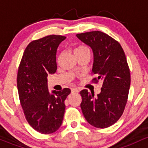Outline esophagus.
<instances>
[{
    "instance_id": "esophagus-1",
    "label": "esophagus",
    "mask_w": 148,
    "mask_h": 148,
    "mask_svg": "<svg viewBox=\"0 0 148 148\" xmlns=\"http://www.w3.org/2000/svg\"><path fill=\"white\" fill-rule=\"evenodd\" d=\"M71 92L72 93H78L79 90L77 88H71Z\"/></svg>"
}]
</instances>
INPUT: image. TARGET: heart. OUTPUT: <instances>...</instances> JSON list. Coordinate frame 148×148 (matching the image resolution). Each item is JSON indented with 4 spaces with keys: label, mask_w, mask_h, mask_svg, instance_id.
Instances as JSON below:
<instances>
[{
    "label": "heart",
    "mask_w": 148,
    "mask_h": 148,
    "mask_svg": "<svg viewBox=\"0 0 148 148\" xmlns=\"http://www.w3.org/2000/svg\"><path fill=\"white\" fill-rule=\"evenodd\" d=\"M88 50H89V49H88L87 47H86V46H79L74 49V53H79V52H83V51H88Z\"/></svg>",
    "instance_id": "1"
}]
</instances>
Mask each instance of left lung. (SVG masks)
Here are the masks:
<instances>
[{"label": "left lung", "mask_w": 148, "mask_h": 148, "mask_svg": "<svg viewBox=\"0 0 148 148\" xmlns=\"http://www.w3.org/2000/svg\"><path fill=\"white\" fill-rule=\"evenodd\" d=\"M93 53L92 74L102 81L101 92L95 97L86 89L80 92L81 109L86 120L95 127L106 128L115 123L123 113L130 86V73L122 46L99 31L77 34Z\"/></svg>", "instance_id": "left-lung-1"}]
</instances>
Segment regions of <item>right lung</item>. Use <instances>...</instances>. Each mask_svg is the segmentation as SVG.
<instances>
[{"instance_id": "right-lung-1", "label": "right lung", "mask_w": 148, "mask_h": 148, "mask_svg": "<svg viewBox=\"0 0 148 148\" xmlns=\"http://www.w3.org/2000/svg\"><path fill=\"white\" fill-rule=\"evenodd\" d=\"M65 36L50 35L32 41L23 52L17 76L19 99L28 124L38 132L51 134L62 124L64 101L71 90L49 91L47 77L56 71V55Z\"/></svg>"}]
</instances>
